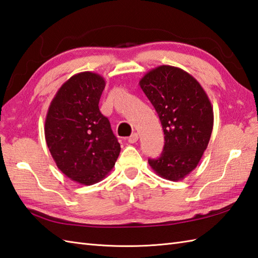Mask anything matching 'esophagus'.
<instances>
[{
    "instance_id": "esophagus-1",
    "label": "esophagus",
    "mask_w": 258,
    "mask_h": 258,
    "mask_svg": "<svg viewBox=\"0 0 258 258\" xmlns=\"http://www.w3.org/2000/svg\"><path fill=\"white\" fill-rule=\"evenodd\" d=\"M138 139H139V136H138V134H133L131 135L129 138H128V143H130V144H135V143H137V141H138Z\"/></svg>"
}]
</instances>
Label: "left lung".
Here are the masks:
<instances>
[{
    "label": "left lung",
    "instance_id": "1",
    "mask_svg": "<svg viewBox=\"0 0 258 258\" xmlns=\"http://www.w3.org/2000/svg\"><path fill=\"white\" fill-rule=\"evenodd\" d=\"M140 88L159 115L165 146L159 158L148 162L157 175L178 181L197 167L214 125L207 93L180 68L160 66L147 72Z\"/></svg>",
    "mask_w": 258,
    "mask_h": 258
}]
</instances>
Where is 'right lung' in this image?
Here are the masks:
<instances>
[{
  "label": "right lung",
  "mask_w": 258,
  "mask_h": 258,
  "mask_svg": "<svg viewBox=\"0 0 258 258\" xmlns=\"http://www.w3.org/2000/svg\"><path fill=\"white\" fill-rule=\"evenodd\" d=\"M104 86L98 73H77L57 90L46 113L44 135L52 158L67 177L81 185L103 179L121 149L99 110Z\"/></svg>",
  "instance_id": "obj_1"
}]
</instances>
